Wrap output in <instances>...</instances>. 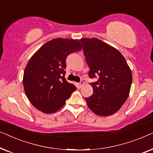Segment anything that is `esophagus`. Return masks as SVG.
Segmentation results:
<instances>
[{
	"label": "esophagus",
	"mask_w": 153,
	"mask_h": 153,
	"mask_svg": "<svg viewBox=\"0 0 153 153\" xmlns=\"http://www.w3.org/2000/svg\"><path fill=\"white\" fill-rule=\"evenodd\" d=\"M84 85V82H83V81H81L80 82H79V83H78V86H79V88H81L83 86V85Z\"/></svg>",
	"instance_id": "esophagus-1"
}]
</instances>
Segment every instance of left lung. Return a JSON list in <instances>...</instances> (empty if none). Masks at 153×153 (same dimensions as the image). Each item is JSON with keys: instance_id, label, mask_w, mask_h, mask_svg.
<instances>
[{"instance_id": "1", "label": "left lung", "mask_w": 153, "mask_h": 153, "mask_svg": "<svg viewBox=\"0 0 153 153\" xmlns=\"http://www.w3.org/2000/svg\"><path fill=\"white\" fill-rule=\"evenodd\" d=\"M80 41L90 68V78H98L91 83L93 94L85 98L87 105L98 116H111L128 97L132 81L130 68L116 48L97 38H82Z\"/></svg>"}]
</instances>
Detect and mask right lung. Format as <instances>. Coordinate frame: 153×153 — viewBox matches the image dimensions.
<instances>
[{"mask_svg": "<svg viewBox=\"0 0 153 153\" xmlns=\"http://www.w3.org/2000/svg\"><path fill=\"white\" fill-rule=\"evenodd\" d=\"M82 49L79 39L56 38L42 46L30 58L23 84L30 103L45 114L55 113L76 89L65 78L66 58Z\"/></svg>", "mask_w": 153, "mask_h": 153, "instance_id": "1", "label": "right lung"}]
</instances>
